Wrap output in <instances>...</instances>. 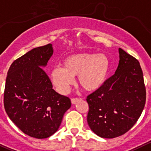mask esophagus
<instances>
[{
  "mask_svg": "<svg viewBox=\"0 0 151 151\" xmlns=\"http://www.w3.org/2000/svg\"><path fill=\"white\" fill-rule=\"evenodd\" d=\"M80 99H71L72 104H76V103L78 102V101H79Z\"/></svg>",
  "mask_w": 151,
  "mask_h": 151,
  "instance_id": "1",
  "label": "esophagus"
}]
</instances>
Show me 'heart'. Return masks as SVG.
Masks as SVG:
<instances>
[{
  "instance_id": "1",
  "label": "heart",
  "mask_w": 151,
  "mask_h": 151,
  "mask_svg": "<svg viewBox=\"0 0 151 151\" xmlns=\"http://www.w3.org/2000/svg\"><path fill=\"white\" fill-rule=\"evenodd\" d=\"M110 61L104 54L81 52L66 57L62 67L50 73L52 84L61 94H66L77 76L78 84L87 92H95L103 87L108 78Z\"/></svg>"
}]
</instances>
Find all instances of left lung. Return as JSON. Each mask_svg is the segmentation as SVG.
Instances as JSON below:
<instances>
[{
  "instance_id": "1",
  "label": "left lung",
  "mask_w": 151,
  "mask_h": 151,
  "mask_svg": "<svg viewBox=\"0 0 151 151\" xmlns=\"http://www.w3.org/2000/svg\"><path fill=\"white\" fill-rule=\"evenodd\" d=\"M119 62L115 74L87 99L89 127L105 139L128 131L145 104L146 90L139 62L122 49H119Z\"/></svg>"
}]
</instances>
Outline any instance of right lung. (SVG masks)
Returning <instances> with one entry per match:
<instances>
[{
    "label": "right lung",
    "mask_w": 151,
    "mask_h": 151,
    "mask_svg": "<svg viewBox=\"0 0 151 151\" xmlns=\"http://www.w3.org/2000/svg\"><path fill=\"white\" fill-rule=\"evenodd\" d=\"M53 54L52 44L36 47L15 60L7 73L4 108L25 134L50 137L58 130L71 101L52 89L44 70Z\"/></svg>",
    "instance_id": "1"
}]
</instances>
